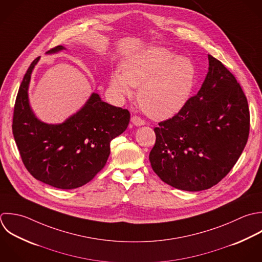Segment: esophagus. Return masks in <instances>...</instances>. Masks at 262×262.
<instances>
[{
  "instance_id": "1",
  "label": "esophagus",
  "mask_w": 262,
  "mask_h": 262,
  "mask_svg": "<svg viewBox=\"0 0 262 262\" xmlns=\"http://www.w3.org/2000/svg\"><path fill=\"white\" fill-rule=\"evenodd\" d=\"M132 122H133V124H135L136 126H141V125H144V124H145V121H144L141 117H139V116H137V115H134V116L132 117Z\"/></svg>"
}]
</instances>
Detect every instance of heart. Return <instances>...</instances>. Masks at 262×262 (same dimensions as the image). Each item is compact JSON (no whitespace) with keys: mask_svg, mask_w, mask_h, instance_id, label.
Segmentation results:
<instances>
[{"mask_svg":"<svg viewBox=\"0 0 262 262\" xmlns=\"http://www.w3.org/2000/svg\"><path fill=\"white\" fill-rule=\"evenodd\" d=\"M196 79L191 59L177 57L163 47H149L128 58L123 72L115 71L111 88L120 97L132 95L140 86L138 102L142 110L156 120L167 119L188 102Z\"/></svg>","mask_w":262,"mask_h":262,"instance_id":"b5f03b06","label":"heart"}]
</instances>
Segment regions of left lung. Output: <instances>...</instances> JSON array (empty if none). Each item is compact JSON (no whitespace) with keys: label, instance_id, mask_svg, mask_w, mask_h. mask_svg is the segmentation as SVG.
I'll use <instances>...</instances> for the list:
<instances>
[{"label":"left lung","instance_id":"obj_1","mask_svg":"<svg viewBox=\"0 0 262 262\" xmlns=\"http://www.w3.org/2000/svg\"><path fill=\"white\" fill-rule=\"evenodd\" d=\"M205 80L182 110L154 128L149 160L167 185L197 192L219 184L234 167L249 137L247 98L233 73L208 55Z\"/></svg>","mask_w":262,"mask_h":262}]
</instances>
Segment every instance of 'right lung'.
Here are the masks:
<instances>
[{"instance_id":"obj_1","label":"right lung","mask_w":262,"mask_h":262,"mask_svg":"<svg viewBox=\"0 0 262 262\" xmlns=\"http://www.w3.org/2000/svg\"><path fill=\"white\" fill-rule=\"evenodd\" d=\"M57 46L47 52L64 50ZM34 59L20 84L13 113L12 130L22 162L37 181L54 188L70 190L92 181L105 166L110 142L129 123L127 109L103 102L93 93L84 106L60 124L41 122L28 102Z\"/></svg>"}]
</instances>
